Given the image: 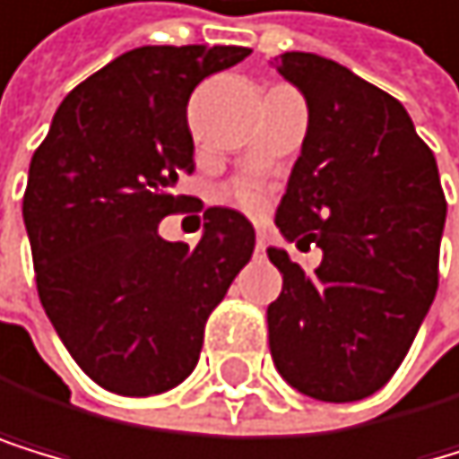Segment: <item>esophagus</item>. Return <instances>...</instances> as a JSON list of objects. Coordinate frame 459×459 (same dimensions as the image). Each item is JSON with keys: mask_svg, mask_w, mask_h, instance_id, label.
Segmentation results:
<instances>
[{"mask_svg": "<svg viewBox=\"0 0 459 459\" xmlns=\"http://www.w3.org/2000/svg\"><path fill=\"white\" fill-rule=\"evenodd\" d=\"M266 244H269L266 232H264V230H258V235H255V249H258V252H264V249H266Z\"/></svg>", "mask_w": 459, "mask_h": 459, "instance_id": "34e87169", "label": "esophagus"}]
</instances>
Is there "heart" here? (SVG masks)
Segmentation results:
<instances>
[{"label":"heart","mask_w":459,"mask_h":459,"mask_svg":"<svg viewBox=\"0 0 459 459\" xmlns=\"http://www.w3.org/2000/svg\"><path fill=\"white\" fill-rule=\"evenodd\" d=\"M224 195L232 204H238V207L247 210V212H261L266 207V193L261 190L258 184H249V181H241V184L230 186Z\"/></svg>","instance_id":"1"}]
</instances>
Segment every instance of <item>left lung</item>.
I'll use <instances>...</instances> for the list:
<instances>
[{
	"mask_svg": "<svg viewBox=\"0 0 459 459\" xmlns=\"http://www.w3.org/2000/svg\"><path fill=\"white\" fill-rule=\"evenodd\" d=\"M273 65L309 108L275 224L324 261L304 273L266 249L283 275L266 309L269 351L292 389L349 403L386 386L435 300L446 195L435 152L394 96L315 53Z\"/></svg>",
	"mask_w": 459,
	"mask_h": 459,
	"instance_id": "8db88e82",
	"label": "left lung"
}]
</instances>
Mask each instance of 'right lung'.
<instances>
[{
    "label": "right lung",
    "mask_w": 459,
    "mask_h": 459,
    "mask_svg": "<svg viewBox=\"0 0 459 459\" xmlns=\"http://www.w3.org/2000/svg\"><path fill=\"white\" fill-rule=\"evenodd\" d=\"M235 45H147L121 53L53 116L22 201L39 300L82 372L101 389L161 394L195 369L204 324L255 249V230L227 207L204 212L198 247L159 235L181 212L193 173L186 101Z\"/></svg>",
    "instance_id": "add662e5"
}]
</instances>
